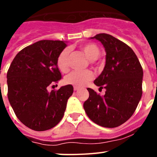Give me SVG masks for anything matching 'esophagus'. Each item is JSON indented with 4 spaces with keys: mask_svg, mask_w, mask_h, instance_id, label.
<instances>
[{
    "mask_svg": "<svg viewBox=\"0 0 157 157\" xmlns=\"http://www.w3.org/2000/svg\"><path fill=\"white\" fill-rule=\"evenodd\" d=\"M80 89V88L79 87H77V86H74V91H77V90H78Z\"/></svg>",
    "mask_w": 157,
    "mask_h": 157,
    "instance_id": "obj_1",
    "label": "esophagus"
}]
</instances>
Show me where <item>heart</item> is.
Returning a JSON list of instances; mask_svg holds the SVG:
<instances>
[{
	"label": "heart",
	"mask_w": 157,
	"mask_h": 157,
	"mask_svg": "<svg viewBox=\"0 0 157 157\" xmlns=\"http://www.w3.org/2000/svg\"><path fill=\"white\" fill-rule=\"evenodd\" d=\"M80 48L90 60H96L100 55V50L98 47L94 44H84L80 45ZM69 49L65 48L60 52L57 59V67L61 72L66 73L69 70ZM93 77L94 75L90 71H73L65 77V82L68 84L74 85L76 86H85L90 80H92Z\"/></svg>",
	"instance_id": "1"
}]
</instances>
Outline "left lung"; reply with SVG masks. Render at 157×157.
<instances>
[{
  "instance_id": "8db88e82",
  "label": "left lung",
  "mask_w": 157,
  "mask_h": 157,
  "mask_svg": "<svg viewBox=\"0 0 157 157\" xmlns=\"http://www.w3.org/2000/svg\"><path fill=\"white\" fill-rule=\"evenodd\" d=\"M103 44L106 63L94 84L106 90L100 97L90 88L83 103L86 115L95 124L107 128L121 126L130 119L142 97L144 71L133 50L107 33L90 37Z\"/></svg>"
}]
</instances>
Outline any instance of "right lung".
I'll use <instances>...</instances> for the list:
<instances>
[{
	"instance_id": "right-lung-1",
	"label": "right lung",
	"mask_w": 157,
	"mask_h": 157,
	"mask_svg": "<svg viewBox=\"0 0 157 157\" xmlns=\"http://www.w3.org/2000/svg\"><path fill=\"white\" fill-rule=\"evenodd\" d=\"M67 42L44 40L21 50L7 71L9 102L22 124L36 131L55 127L63 118L67 103L74 92L72 85L48 92L61 74L57 65Z\"/></svg>"
}]
</instances>
